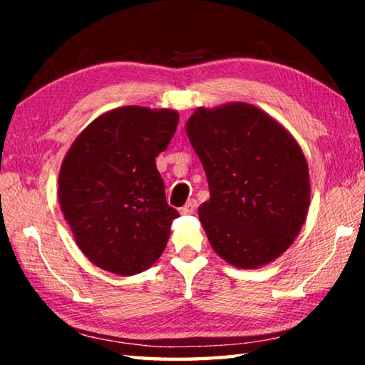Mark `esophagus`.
<instances>
[{
	"instance_id": "esophagus-1",
	"label": "esophagus",
	"mask_w": 365,
	"mask_h": 365,
	"mask_svg": "<svg viewBox=\"0 0 365 365\" xmlns=\"http://www.w3.org/2000/svg\"><path fill=\"white\" fill-rule=\"evenodd\" d=\"M196 207H197V202H196V200H190L187 205H185L182 209H180V212L183 214V215H190V214H195V211H196Z\"/></svg>"
}]
</instances>
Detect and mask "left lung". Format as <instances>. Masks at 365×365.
Instances as JSON below:
<instances>
[{"label":"left lung","instance_id":"left-lung-1","mask_svg":"<svg viewBox=\"0 0 365 365\" xmlns=\"http://www.w3.org/2000/svg\"><path fill=\"white\" fill-rule=\"evenodd\" d=\"M185 128L207 177L211 197L197 214L212 250L240 269L275 261L298 237L311 201L298 141L248 103L196 108Z\"/></svg>","mask_w":365,"mask_h":365}]
</instances>
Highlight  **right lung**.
Masks as SVG:
<instances>
[{
	"label": "right lung",
	"instance_id": "add662e5",
	"mask_svg": "<svg viewBox=\"0 0 365 365\" xmlns=\"http://www.w3.org/2000/svg\"><path fill=\"white\" fill-rule=\"evenodd\" d=\"M174 109L123 106L98 115L61 164L58 197L80 251L96 267L137 275L158 261L178 212L156 156L174 137Z\"/></svg>",
	"mask_w": 365,
	"mask_h": 365
}]
</instances>
